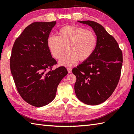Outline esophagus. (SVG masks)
<instances>
[{
  "mask_svg": "<svg viewBox=\"0 0 134 134\" xmlns=\"http://www.w3.org/2000/svg\"><path fill=\"white\" fill-rule=\"evenodd\" d=\"M67 71H68V72H69V74L72 72V69H71V68L68 67L67 69Z\"/></svg>",
  "mask_w": 134,
  "mask_h": 134,
  "instance_id": "obj_1",
  "label": "esophagus"
}]
</instances>
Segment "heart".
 <instances>
[{
	"instance_id": "1",
	"label": "heart",
	"mask_w": 134,
	"mask_h": 134,
	"mask_svg": "<svg viewBox=\"0 0 134 134\" xmlns=\"http://www.w3.org/2000/svg\"><path fill=\"white\" fill-rule=\"evenodd\" d=\"M58 36H49L47 40L48 47L52 56L60 59L65 49L68 52L59 62L64 66H70L79 62L86 61L92 55L97 44L96 34L83 27L65 26L58 32Z\"/></svg>"
}]
</instances>
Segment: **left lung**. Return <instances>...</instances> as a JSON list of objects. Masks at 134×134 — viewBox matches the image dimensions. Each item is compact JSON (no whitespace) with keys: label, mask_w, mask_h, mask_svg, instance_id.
Listing matches in <instances>:
<instances>
[{"label":"left lung","mask_w":134,"mask_h":134,"mask_svg":"<svg viewBox=\"0 0 134 134\" xmlns=\"http://www.w3.org/2000/svg\"><path fill=\"white\" fill-rule=\"evenodd\" d=\"M78 22L92 28L97 44L90 58L72 70L76 77L75 92L83 103L98 105L106 101L117 86L123 55L117 41L102 25L92 21Z\"/></svg>","instance_id":"obj_1"}]
</instances>
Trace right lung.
I'll return each instance as SVG.
<instances>
[{"mask_svg": "<svg viewBox=\"0 0 134 134\" xmlns=\"http://www.w3.org/2000/svg\"><path fill=\"white\" fill-rule=\"evenodd\" d=\"M56 24L55 21L30 24L16 39L11 51L10 69L17 90L25 101L36 107L53 100L58 86L68 74L63 66L51 69L57 62L47 40Z\"/></svg>", "mask_w": 134, "mask_h": 134, "instance_id": "right-lung-1", "label": "right lung"}]
</instances>
